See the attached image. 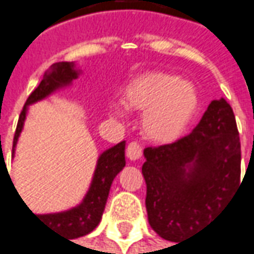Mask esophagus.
Masks as SVG:
<instances>
[{"mask_svg":"<svg viewBox=\"0 0 254 254\" xmlns=\"http://www.w3.org/2000/svg\"><path fill=\"white\" fill-rule=\"evenodd\" d=\"M127 156L129 160L135 162V160H139L142 157V147L136 142H132V143L127 144Z\"/></svg>","mask_w":254,"mask_h":254,"instance_id":"1","label":"esophagus"}]
</instances>
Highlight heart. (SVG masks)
Listing matches in <instances>:
<instances>
[{
	"mask_svg": "<svg viewBox=\"0 0 254 254\" xmlns=\"http://www.w3.org/2000/svg\"><path fill=\"white\" fill-rule=\"evenodd\" d=\"M122 100L126 107L111 104V115L125 118L127 110L143 112L142 133L156 144L179 140L199 110L197 87L166 71H147L132 78L124 88Z\"/></svg>",
	"mask_w": 254,
	"mask_h": 254,
	"instance_id": "heart-1",
	"label": "heart"
}]
</instances>
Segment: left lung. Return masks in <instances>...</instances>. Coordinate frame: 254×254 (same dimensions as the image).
I'll return each mask as SVG.
<instances>
[{"label":"left lung","mask_w":254,"mask_h":254,"mask_svg":"<svg viewBox=\"0 0 254 254\" xmlns=\"http://www.w3.org/2000/svg\"><path fill=\"white\" fill-rule=\"evenodd\" d=\"M149 223L160 238L179 242L201 231L241 184V142L231 105L214 100L188 136L146 147Z\"/></svg>","instance_id":"1"}]
</instances>
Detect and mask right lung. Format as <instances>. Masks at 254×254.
Instances as JSON below:
<instances>
[{
	"label": "right lung",
	"instance_id": "1",
	"mask_svg": "<svg viewBox=\"0 0 254 254\" xmlns=\"http://www.w3.org/2000/svg\"><path fill=\"white\" fill-rule=\"evenodd\" d=\"M80 74H81V70L73 62H60L50 66V68L43 75V80L35 88V91L28 97V100L23 105V110L19 115V121L16 125L15 136H13L12 157L15 154V147L18 143L19 135L23 129L29 105L48 98L49 95H52L53 92L59 90L70 87ZM125 163L127 162H125V140H124L107 149L98 156L90 188L78 205L73 206L67 211L55 212V214L33 215L38 216L43 225L49 226L50 229L59 231L62 235H66L70 239L88 235L98 226L102 218V212L105 209L107 199L110 195L112 181L118 176L119 171L125 167Z\"/></svg>",
	"mask_w": 254,
	"mask_h": 254
}]
</instances>
